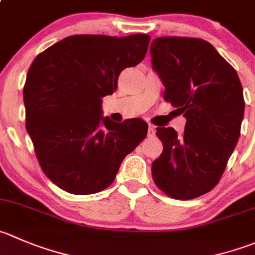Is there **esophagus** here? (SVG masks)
Returning a JSON list of instances; mask_svg holds the SVG:
<instances>
[{"label":"esophagus","instance_id":"obj_1","mask_svg":"<svg viewBox=\"0 0 255 255\" xmlns=\"http://www.w3.org/2000/svg\"><path fill=\"white\" fill-rule=\"evenodd\" d=\"M154 134H155V128L149 125V127H148V137H154Z\"/></svg>","mask_w":255,"mask_h":255}]
</instances>
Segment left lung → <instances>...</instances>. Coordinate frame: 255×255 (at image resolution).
I'll list each match as a JSON object with an SVG mask.
<instances>
[{
    "label": "left lung",
    "mask_w": 255,
    "mask_h": 255,
    "mask_svg": "<svg viewBox=\"0 0 255 255\" xmlns=\"http://www.w3.org/2000/svg\"><path fill=\"white\" fill-rule=\"evenodd\" d=\"M150 56L164 100L187 118L182 135L157 128L163 152L152 163L153 180L170 198H197L218 184L236 148L243 88L236 70L204 39L158 37Z\"/></svg>",
    "instance_id": "8db88e82"
}]
</instances>
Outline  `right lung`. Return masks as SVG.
<instances>
[{"instance_id": "add662e5", "label": "right lung", "mask_w": 255, "mask_h": 255, "mask_svg": "<svg viewBox=\"0 0 255 255\" xmlns=\"http://www.w3.org/2000/svg\"><path fill=\"white\" fill-rule=\"evenodd\" d=\"M150 37L75 34L32 62L23 87L26 129L44 174L68 193L110 187L127 154L145 138L139 118L123 123L102 116V98L120 73L143 61Z\"/></svg>"}]
</instances>
